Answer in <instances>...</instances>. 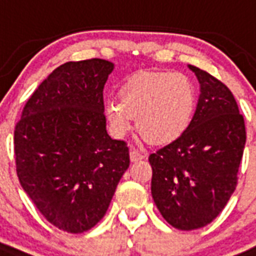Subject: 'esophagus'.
<instances>
[{
    "instance_id": "1",
    "label": "esophagus",
    "mask_w": 256,
    "mask_h": 256,
    "mask_svg": "<svg viewBox=\"0 0 256 256\" xmlns=\"http://www.w3.org/2000/svg\"><path fill=\"white\" fill-rule=\"evenodd\" d=\"M130 158L132 162H138V161H140V160H143V158H144V156L142 154L140 151L135 150V148H130Z\"/></svg>"
}]
</instances>
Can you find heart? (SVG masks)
Returning <instances> with one entry per match:
<instances>
[{
    "label": "heart",
    "instance_id": "heart-1",
    "mask_svg": "<svg viewBox=\"0 0 256 256\" xmlns=\"http://www.w3.org/2000/svg\"><path fill=\"white\" fill-rule=\"evenodd\" d=\"M118 100L105 102V116L117 136L136 126L154 144L177 140L188 130L196 108V90L182 72H140L118 90Z\"/></svg>",
    "mask_w": 256,
    "mask_h": 256
}]
</instances>
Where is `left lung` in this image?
<instances>
[{"label":"left lung","instance_id":"obj_1","mask_svg":"<svg viewBox=\"0 0 256 256\" xmlns=\"http://www.w3.org/2000/svg\"><path fill=\"white\" fill-rule=\"evenodd\" d=\"M200 94L188 130L151 154V195L162 217L180 230L206 226L238 186L246 126L222 82L194 65Z\"/></svg>","mask_w":256,"mask_h":256}]
</instances>
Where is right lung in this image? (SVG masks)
I'll return each instance as SVG.
<instances>
[{
  "label": "right lung",
  "mask_w": 256,
  "mask_h": 256,
  "mask_svg": "<svg viewBox=\"0 0 256 256\" xmlns=\"http://www.w3.org/2000/svg\"><path fill=\"white\" fill-rule=\"evenodd\" d=\"M113 69L100 58L60 65L14 128L18 182L42 216L68 233L100 222L130 166L126 142L106 130L104 87Z\"/></svg>",
  "instance_id": "1"
}]
</instances>
